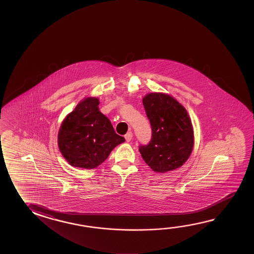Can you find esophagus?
<instances>
[{
  "label": "esophagus",
  "mask_w": 254,
  "mask_h": 254,
  "mask_svg": "<svg viewBox=\"0 0 254 254\" xmlns=\"http://www.w3.org/2000/svg\"><path fill=\"white\" fill-rule=\"evenodd\" d=\"M132 137H133L132 132H128V133H127V134L125 135V139H126L127 142H130L131 139H132Z\"/></svg>",
  "instance_id": "esophagus-1"
}]
</instances>
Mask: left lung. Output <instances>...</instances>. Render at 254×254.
Segmentation results:
<instances>
[{
	"instance_id": "obj_1",
	"label": "left lung",
	"mask_w": 254,
	"mask_h": 254,
	"mask_svg": "<svg viewBox=\"0 0 254 254\" xmlns=\"http://www.w3.org/2000/svg\"><path fill=\"white\" fill-rule=\"evenodd\" d=\"M143 105L152 128L149 143L139 145L143 159L158 173L183 166L193 146V131L187 110L163 93L147 94Z\"/></svg>"
}]
</instances>
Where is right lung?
I'll use <instances>...</instances> for the list:
<instances>
[{"instance_id":"1","label":"right lung","mask_w":254,"mask_h":254,"mask_svg":"<svg viewBox=\"0 0 254 254\" xmlns=\"http://www.w3.org/2000/svg\"><path fill=\"white\" fill-rule=\"evenodd\" d=\"M99 99L87 98L64 119L58 135L59 148L72 166L93 169L108 158L125 138L115 132L99 110Z\"/></svg>"}]
</instances>
